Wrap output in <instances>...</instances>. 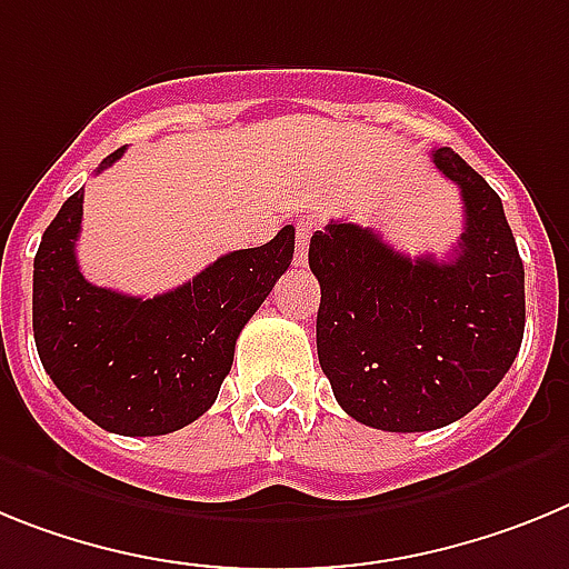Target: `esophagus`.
<instances>
[{
  "instance_id": "esophagus-1",
  "label": "esophagus",
  "mask_w": 569,
  "mask_h": 569,
  "mask_svg": "<svg viewBox=\"0 0 569 569\" xmlns=\"http://www.w3.org/2000/svg\"><path fill=\"white\" fill-rule=\"evenodd\" d=\"M312 234H315L312 220H300V223H298V246H295V263H298V266H306V260H309V240H312Z\"/></svg>"
}]
</instances>
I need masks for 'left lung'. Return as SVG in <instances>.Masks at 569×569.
I'll return each instance as SVG.
<instances>
[{"mask_svg":"<svg viewBox=\"0 0 569 569\" xmlns=\"http://www.w3.org/2000/svg\"><path fill=\"white\" fill-rule=\"evenodd\" d=\"M435 168L461 189L449 260L407 257L363 226L315 231L318 358L346 415L387 432L458 421L501 383L523 338V263L501 197L452 148Z\"/></svg>","mask_w":569,"mask_h":569,"instance_id":"obj_1","label":"left lung"}]
</instances>
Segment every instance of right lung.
Wrapping results in <instances>:
<instances>
[{
    "label": "right lung",
    "mask_w": 569,
    "mask_h": 569,
    "mask_svg": "<svg viewBox=\"0 0 569 569\" xmlns=\"http://www.w3.org/2000/svg\"><path fill=\"white\" fill-rule=\"evenodd\" d=\"M122 151L108 154L97 171ZM79 226L82 189L62 202L33 257V340L42 367L59 392L108 432L146 438L189 427L217 401L237 335L289 269L295 229L217 257L166 295L128 298L82 278Z\"/></svg>",
    "instance_id": "add662e5"
}]
</instances>
